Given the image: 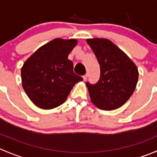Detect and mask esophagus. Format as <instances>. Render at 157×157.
Instances as JSON below:
<instances>
[{
    "instance_id": "esophagus-1",
    "label": "esophagus",
    "mask_w": 157,
    "mask_h": 157,
    "mask_svg": "<svg viewBox=\"0 0 157 157\" xmlns=\"http://www.w3.org/2000/svg\"><path fill=\"white\" fill-rule=\"evenodd\" d=\"M87 77H88L87 74H85L84 76H83V80H84V81H85V80H86V79H87Z\"/></svg>"
}]
</instances>
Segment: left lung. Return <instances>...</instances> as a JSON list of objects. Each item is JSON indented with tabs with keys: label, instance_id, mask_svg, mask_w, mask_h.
<instances>
[{
	"label": "left lung",
	"instance_id": "obj_1",
	"mask_svg": "<svg viewBox=\"0 0 157 157\" xmlns=\"http://www.w3.org/2000/svg\"><path fill=\"white\" fill-rule=\"evenodd\" d=\"M100 66V77L96 84L86 83L91 102L102 110L122 106L134 93L138 70L129 57L106 39H86Z\"/></svg>",
	"mask_w": 157,
	"mask_h": 157
}]
</instances>
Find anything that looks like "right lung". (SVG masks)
<instances>
[{
	"mask_svg": "<svg viewBox=\"0 0 157 157\" xmlns=\"http://www.w3.org/2000/svg\"><path fill=\"white\" fill-rule=\"evenodd\" d=\"M74 39H55L38 48L21 68L22 85L39 108L52 109L64 103L74 85L83 78L74 73L68 59L77 45Z\"/></svg>",
	"mask_w": 157,
	"mask_h": 157,
	"instance_id": "1",
	"label": "right lung"
}]
</instances>
